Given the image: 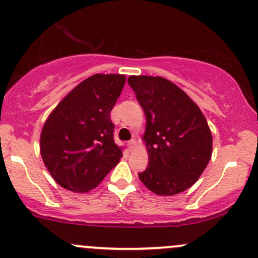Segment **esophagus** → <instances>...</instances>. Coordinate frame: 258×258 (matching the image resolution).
Returning <instances> with one entry per match:
<instances>
[{
    "label": "esophagus",
    "instance_id": "obj_1",
    "mask_svg": "<svg viewBox=\"0 0 258 258\" xmlns=\"http://www.w3.org/2000/svg\"><path fill=\"white\" fill-rule=\"evenodd\" d=\"M136 144H137V142H136V139H131V141L128 142V147H130V150H132L133 148L136 147Z\"/></svg>",
    "mask_w": 258,
    "mask_h": 258
}]
</instances>
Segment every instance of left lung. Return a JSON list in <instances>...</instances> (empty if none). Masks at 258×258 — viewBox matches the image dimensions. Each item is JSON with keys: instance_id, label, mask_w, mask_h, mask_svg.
Returning <instances> with one entry per match:
<instances>
[{"instance_id": "8db88e82", "label": "left lung", "mask_w": 258, "mask_h": 258, "mask_svg": "<svg viewBox=\"0 0 258 258\" xmlns=\"http://www.w3.org/2000/svg\"><path fill=\"white\" fill-rule=\"evenodd\" d=\"M127 82L147 119L143 141L149 165L139 179L156 195L182 193L199 179L211 159L212 136L205 116L166 79L139 75Z\"/></svg>"}]
</instances>
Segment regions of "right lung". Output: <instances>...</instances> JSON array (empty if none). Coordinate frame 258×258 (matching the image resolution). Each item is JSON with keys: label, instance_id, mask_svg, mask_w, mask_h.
Returning <instances> with one entry per match:
<instances>
[{"label": "right lung", "instance_id": "right-lung-1", "mask_svg": "<svg viewBox=\"0 0 258 258\" xmlns=\"http://www.w3.org/2000/svg\"><path fill=\"white\" fill-rule=\"evenodd\" d=\"M125 82V75H92L69 92L44 122L41 156L63 188L87 193L119 164L122 152L114 142L110 111Z\"/></svg>", "mask_w": 258, "mask_h": 258}]
</instances>
